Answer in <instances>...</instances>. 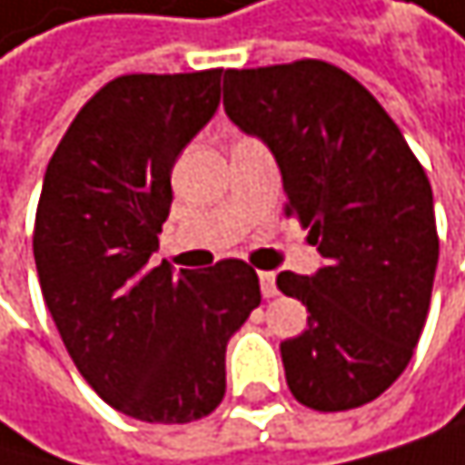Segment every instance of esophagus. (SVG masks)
<instances>
[{
  "mask_svg": "<svg viewBox=\"0 0 465 465\" xmlns=\"http://www.w3.org/2000/svg\"><path fill=\"white\" fill-rule=\"evenodd\" d=\"M258 277H261V291H263V296H266V299L277 296V277H274V272H261Z\"/></svg>",
  "mask_w": 465,
  "mask_h": 465,
  "instance_id": "1",
  "label": "esophagus"
}]
</instances>
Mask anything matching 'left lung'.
I'll return each mask as SVG.
<instances>
[{
    "label": "left lung",
    "mask_w": 465,
    "mask_h": 465,
    "mask_svg": "<svg viewBox=\"0 0 465 465\" xmlns=\"http://www.w3.org/2000/svg\"><path fill=\"white\" fill-rule=\"evenodd\" d=\"M224 110L274 154L285 216L324 266L280 272L308 330L280 343L288 388L335 413L377 400L413 358L438 266L430 180L382 104L343 68L296 60L227 68Z\"/></svg>",
    "instance_id": "8db88e82"
}]
</instances>
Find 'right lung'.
I'll return each instance as SVG.
<instances>
[{
  "mask_svg": "<svg viewBox=\"0 0 465 465\" xmlns=\"http://www.w3.org/2000/svg\"><path fill=\"white\" fill-rule=\"evenodd\" d=\"M222 68L124 74L99 88L57 143L33 254L44 302L99 397L149 424H188L224 400V352L261 305L243 261L180 274L152 266L172 169L219 107Z\"/></svg>",
  "mask_w": 465,
  "mask_h": 465,
  "instance_id": "1",
  "label": "right lung"
}]
</instances>
